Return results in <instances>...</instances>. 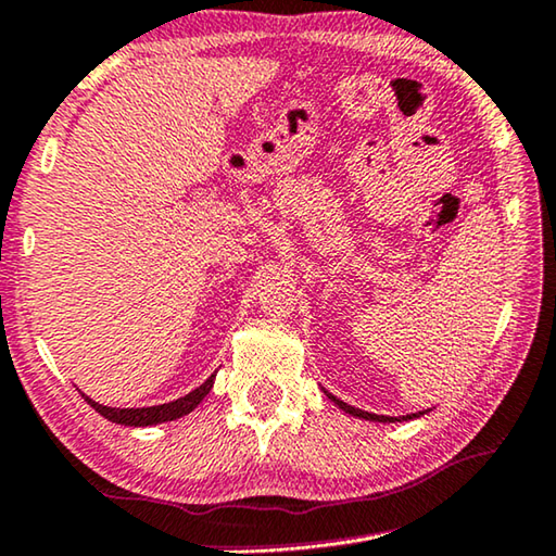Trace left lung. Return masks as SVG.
Wrapping results in <instances>:
<instances>
[{"label":"left lung","mask_w":556,"mask_h":556,"mask_svg":"<svg viewBox=\"0 0 556 556\" xmlns=\"http://www.w3.org/2000/svg\"><path fill=\"white\" fill-rule=\"evenodd\" d=\"M326 393V391H324ZM329 395V399L339 405V408L343 410V413H349V416H356V418H364V420H374V422H395V420H413V418H420L422 413H428V410H418V413H410V416H403V418H391V416H376V413H368V410H361V408H354V405H349V403H343L341 399H337V395H331V393H326Z\"/></svg>","instance_id":"left-lung-1"}]
</instances>
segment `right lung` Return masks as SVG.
Wrapping results in <instances>:
<instances>
[{"label": "right lung", "instance_id": "right-lung-1", "mask_svg": "<svg viewBox=\"0 0 556 556\" xmlns=\"http://www.w3.org/2000/svg\"><path fill=\"white\" fill-rule=\"evenodd\" d=\"M213 383H215V374L210 376L207 381L200 386V389L190 391L188 395H182V399L163 403V405H151V408H111V405H101V403L88 399V395H84V393L81 395L96 413H101V416L109 418L111 422H118V426L146 428V426H157V422H167V420L188 416V413L195 410L202 403V399L213 391Z\"/></svg>", "mask_w": 556, "mask_h": 556}]
</instances>
